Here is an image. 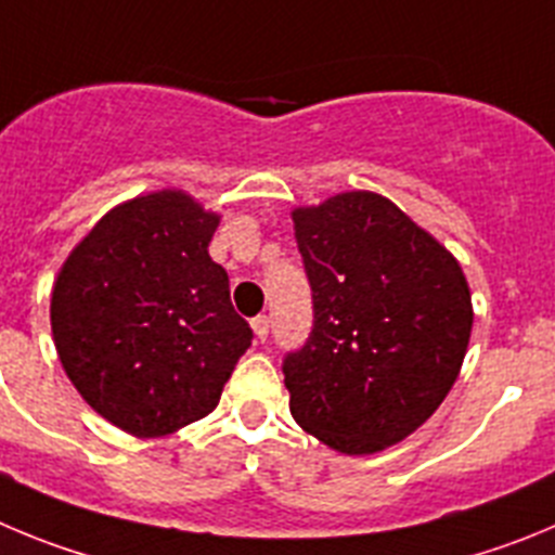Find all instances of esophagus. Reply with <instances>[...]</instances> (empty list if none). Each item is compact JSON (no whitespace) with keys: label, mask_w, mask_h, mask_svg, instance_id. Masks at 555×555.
Listing matches in <instances>:
<instances>
[{"label":"esophagus","mask_w":555,"mask_h":555,"mask_svg":"<svg viewBox=\"0 0 555 555\" xmlns=\"http://www.w3.org/2000/svg\"><path fill=\"white\" fill-rule=\"evenodd\" d=\"M251 328L254 334H257V339H266L268 337V328H271V321H268V314H257L251 321Z\"/></svg>","instance_id":"1"}]
</instances>
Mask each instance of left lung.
<instances>
[{
  "label": "left lung",
  "mask_w": 555,
  "mask_h": 555,
  "mask_svg": "<svg viewBox=\"0 0 555 555\" xmlns=\"http://www.w3.org/2000/svg\"><path fill=\"white\" fill-rule=\"evenodd\" d=\"M312 287L307 346L284 359L298 426L346 456L396 446L439 409L473 332L470 287L437 237L371 191L293 209Z\"/></svg>",
  "instance_id": "left-lung-1"
}]
</instances>
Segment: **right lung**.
<instances>
[{
	"instance_id": "obj_1",
	"label": "right lung",
	"mask_w": 555,
	"mask_h": 555,
	"mask_svg": "<svg viewBox=\"0 0 555 555\" xmlns=\"http://www.w3.org/2000/svg\"><path fill=\"white\" fill-rule=\"evenodd\" d=\"M218 223L184 191L134 196L102 216L54 279L60 364L85 403L132 437L207 417L251 346L207 251Z\"/></svg>"
}]
</instances>
